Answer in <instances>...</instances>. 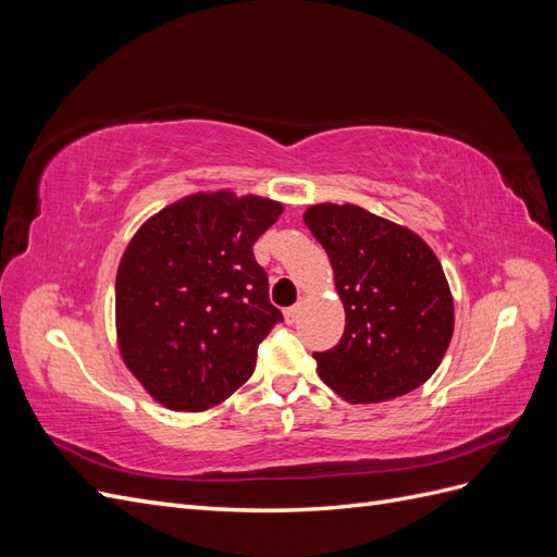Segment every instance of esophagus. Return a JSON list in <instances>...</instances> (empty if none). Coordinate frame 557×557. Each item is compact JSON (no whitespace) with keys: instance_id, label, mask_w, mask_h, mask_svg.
<instances>
[{"instance_id":"obj_1","label":"esophagus","mask_w":557,"mask_h":557,"mask_svg":"<svg viewBox=\"0 0 557 557\" xmlns=\"http://www.w3.org/2000/svg\"><path fill=\"white\" fill-rule=\"evenodd\" d=\"M301 307H305V299H299L295 307L285 309V311H283V315H285V323H297V318H299V313H301Z\"/></svg>"}]
</instances>
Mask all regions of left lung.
Segmentation results:
<instances>
[{
	"mask_svg": "<svg viewBox=\"0 0 557 557\" xmlns=\"http://www.w3.org/2000/svg\"><path fill=\"white\" fill-rule=\"evenodd\" d=\"M305 223L327 252L346 311L342 342L313 352L320 379L350 404L416 391L453 339V295L440 258L413 230L356 205H313Z\"/></svg>",
	"mask_w": 557,
	"mask_h": 557,
	"instance_id": "1",
	"label": "left lung"
}]
</instances>
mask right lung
Returning <instances> with one entry per match:
<instances>
[{
  "mask_svg": "<svg viewBox=\"0 0 557 557\" xmlns=\"http://www.w3.org/2000/svg\"><path fill=\"white\" fill-rule=\"evenodd\" d=\"M281 213L260 195L193 193L129 239L115 274V339L162 407L207 411L250 379L260 342L283 320L252 244Z\"/></svg>",
  "mask_w": 557,
  "mask_h": 557,
  "instance_id": "1",
  "label": "right lung"
}]
</instances>
